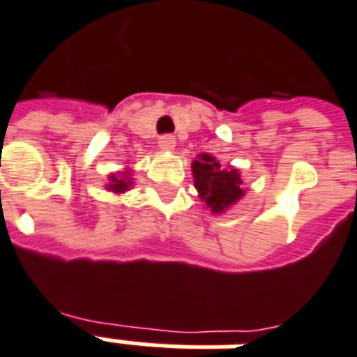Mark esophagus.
Masks as SVG:
<instances>
[{
    "mask_svg": "<svg viewBox=\"0 0 357 357\" xmlns=\"http://www.w3.org/2000/svg\"><path fill=\"white\" fill-rule=\"evenodd\" d=\"M159 146L162 149H172L176 146V138L172 135H162L159 136Z\"/></svg>",
    "mask_w": 357,
    "mask_h": 357,
    "instance_id": "esophagus-1",
    "label": "esophagus"
}]
</instances>
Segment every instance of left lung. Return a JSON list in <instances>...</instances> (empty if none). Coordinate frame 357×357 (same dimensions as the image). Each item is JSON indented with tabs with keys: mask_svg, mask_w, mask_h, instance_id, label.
Listing matches in <instances>:
<instances>
[{
	"mask_svg": "<svg viewBox=\"0 0 357 357\" xmlns=\"http://www.w3.org/2000/svg\"><path fill=\"white\" fill-rule=\"evenodd\" d=\"M192 176L200 198L213 213L225 211L243 197L238 170L222 167L211 155L202 153L192 162Z\"/></svg>",
	"mask_w": 357,
	"mask_h": 357,
	"instance_id": "8db88e82",
	"label": "left lung"
}]
</instances>
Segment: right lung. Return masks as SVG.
Here are the masks:
<instances>
[{"mask_svg": "<svg viewBox=\"0 0 357 357\" xmlns=\"http://www.w3.org/2000/svg\"><path fill=\"white\" fill-rule=\"evenodd\" d=\"M112 183H110V189L114 190V192H123V190H127L129 189V185H130V181L129 179H127V176H112Z\"/></svg>", "mask_w": 357, "mask_h": 357, "instance_id": "1", "label": "right lung"}]
</instances>
